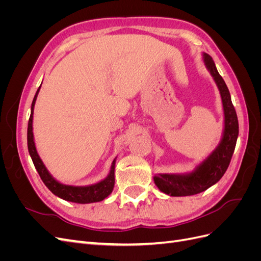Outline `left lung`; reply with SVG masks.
<instances>
[{"instance_id": "1", "label": "left lung", "mask_w": 261, "mask_h": 261, "mask_svg": "<svg viewBox=\"0 0 261 261\" xmlns=\"http://www.w3.org/2000/svg\"><path fill=\"white\" fill-rule=\"evenodd\" d=\"M203 64L213 77L222 100L224 126L222 138L216 149L188 173L181 174H156L153 176L154 184L164 194L173 197L192 196L204 192L215 185L224 175L231 162L236 140L239 137V121L233 107L231 94L223 78L219 74L215 62L209 54H202Z\"/></svg>"}]
</instances>
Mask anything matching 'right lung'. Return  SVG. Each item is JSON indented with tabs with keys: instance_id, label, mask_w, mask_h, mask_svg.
Masks as SVG:
<instances>
[{
	"instance_id": "1",
	"label": "right lung",
	"mask_w": 261,
	"mask_h": 261,
	"mask_svg": "<svg viewBox=\"0 0 261 261\" xmlns=\"http://www.w3.org/2000/svg\"><path fill=\"white\" fill-rule=\"evenodd\" d=\"M42 84V83H41ZM41 86L39 87L35 98L31 103V111L30 117L28 121V129H27V145H28V151L33 160L35 168L38 171L39 175H40L44 185L48 187L50 191L55 195L60 197V198L64 199L66 201L76 202V203H91V202H98L103 200L105 198L112 193L114 187V169H115V161L116 158L113 160L111 164V169H110L109 174L106 178L101 179L98 183H94L87 186H73V185H65L62 184L61 181L55 179L51 173L45 168L44 163L42 162L41 158L39 156L37 152V148L35 145V138H34V132H33V120H34V109L35 103L38 97L39 90H40Z\"/></svg>"
}]
</instances>
